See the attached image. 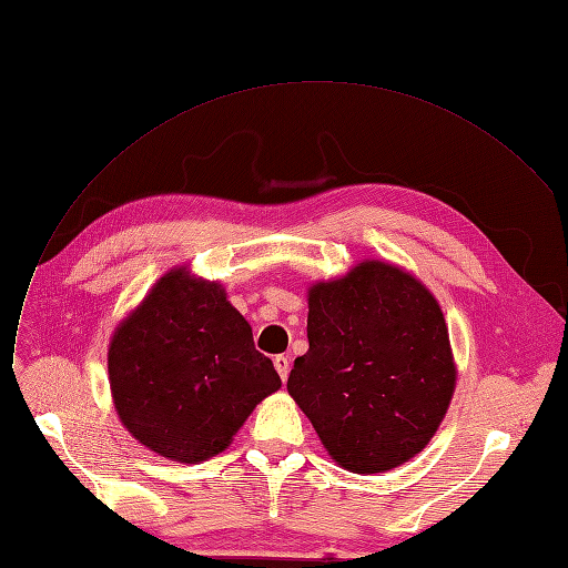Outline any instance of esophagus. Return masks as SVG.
I'll list each match as a JSON object with an SVG mask.
<instances>
[{
	"instance_id": "obj_1",
	"label": "esophagus",
	"mask_w": 568,
	"mask_h": 568,
	"mask_svg": "<svg viewBox=\"0 0 568 568\" xmlns=\"http://www.w3.org/2000/svg\"><path fill=\"white\" fill-rule=\"evenodd\" d=\"M273 364H275V369H277L280 378L286 383V378H288V369H291V359H288V355H277V357L273 359Z\"/></svg>"
}]
</instances>
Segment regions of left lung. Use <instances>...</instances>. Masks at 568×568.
Wrapping results in <instances>:
<instances>
[{"instance_id": "left-lung-1", "label": "left lung", "mask_w": 568, "mask_h": 568, "mask_svg": "<svg viewBox=\"0 0 568 568\" xmlns=\"http://www.w3.org/2000/svg\"><path fill=\"white\" fill-rule=\"evenodd\" d=\"M310 351L288 394L344 470L378 475L417 456L456 389L449 329L426 284L364 258L307 291Z\"/></svg>"}]
</instances>
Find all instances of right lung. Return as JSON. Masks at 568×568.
<instances>
[{
    "mask_svg": "<svg viewBox=\"0 0 568 568\" xmlns=\"http://www.w3.org/2000/svg\"><path fill=\"white\" fill-rule=\"evenodd\" d=\"M108 372L125 430L176 463L222 454L252 410L282 387L224 286L187 265L164 273L114 327Z\"/></svg>",
    "mask_w": 568,
    "mask_h": 568,
    "instance_id": "add662e5",
    "label": "right lung"
}]
</instances>
